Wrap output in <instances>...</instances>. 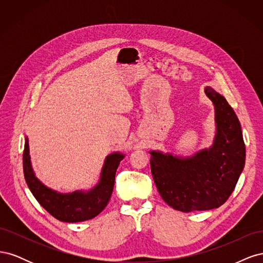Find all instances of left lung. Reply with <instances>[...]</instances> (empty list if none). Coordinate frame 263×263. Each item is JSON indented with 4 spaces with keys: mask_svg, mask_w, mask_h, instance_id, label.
I'll return each mask as SVG.
<instances>
[{
    "mask_svg": "<svg viewBox=\"0 0 263 263\" xmlns=\"http://www.w3.org/2000/svg\"><path fill=\"white\" fill-rule=\"evenodd\" d=\"M215 108L213 145L191 157L151 150L150 166L162 200L184 213L209 211L224 204L243 170L246 147L241 126L226 99L206 86Z\"/></svg>",
    "mask_w": 263,
    "mask_h": 263,
    "instance_id": "8db88e82",
    "label": "left lung"
}]
</instances>
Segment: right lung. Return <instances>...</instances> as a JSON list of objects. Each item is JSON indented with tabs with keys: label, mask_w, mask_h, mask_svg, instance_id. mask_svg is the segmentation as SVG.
Masks as SVG:
<instances>
[{
	"label": "right lung",
	"mask_w": 263,
	"mask_h": 263,
	"mask_svg": "<svg viewBox=\"0 0 263 263\" xmlns=\"http://www.w3.org/2000/svg\"><path fill=\"white\" fill-rule=\"evenodd\" d=\"M125 155L113 153L105 158L100 181L89 191L59 193L39 181L33 170L29 156L28 138H25L23 169L27 185L37 202L54 218L65 222H78L94 218L105 209L113 193L116 170Z\"/></svg>",
	"instance_id": "right-lung-1"
}]
</instances>
